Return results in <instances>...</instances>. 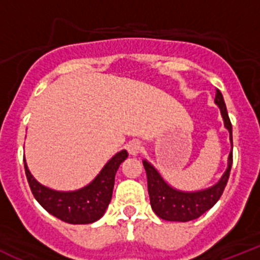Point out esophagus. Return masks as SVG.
<instances>
[{"label": "esophagus", "instance_id": "34e87169", "mask_svg": "<svg viewBox=\"0 0 260 260\" xmlns=\"http://www.w3.org/2000/svg\"><path fill=\"white\" fill-rule=\"evenodd\" d=\"M142 143L139 141H132L128 142L127 144V151L130 155H138V153L142 152Z\"/></svg>", "mask_w": 260, "mask_h": 260}]
</instances>
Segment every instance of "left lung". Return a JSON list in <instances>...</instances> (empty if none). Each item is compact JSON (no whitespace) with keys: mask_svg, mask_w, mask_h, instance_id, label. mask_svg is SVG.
<instances>
[{"mask_svg":"<svg viewBox=\"0 0 260 260\" xmlns=\"http://www.w3.org/2000/svg\"><path fill=\"white\" fill-rule=\"evenodd\" d=\"M215 103L219 105L220 110H221L224 125L229 130L232 148H233L232 123L228 116V110L225 107L224 98L219 89L216 91ZM232 162H233V151L229 155L228 169L221 177V180L215 186L207 190H203V191L182 192L172 189L171 186L164 182V180L152 165L143 161L147 173V186H148L151 207H152L153 212L160 219L168 220V221H190V220L198 219L199 216H202L206 211L215 206L216 202L219 201L224 192L225 186L229 180V174H231Z\"/></svg>","mask_w":260,"mask_h":260,"instance_id":"left-lung-1","label":"left lung"}]
</instances>
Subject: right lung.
Returning a JSON list of instances; mask_svg holds the SVG:
<instances>
[{
  "mask_svg": "<svg viewBox=\"0 0 260 260\" xmlns=\"http://www.w3.org/2000/svg\"><path fill=\"white\" fill-rule=\"evenodd\" d=\"M126 157L127 152L125 150L118 152L110 158L92 182L73 192L53 191L41 186L31 176L26 162L24 171L32 194L50 215L69 224H91L104 215L112 199L117 169Z\"/></svg>",
  "mask_w": 260,
  "mask_h": 260,
  "instance_id": "right-lung-1",
  "label": "right lung"
}]
</instances>
